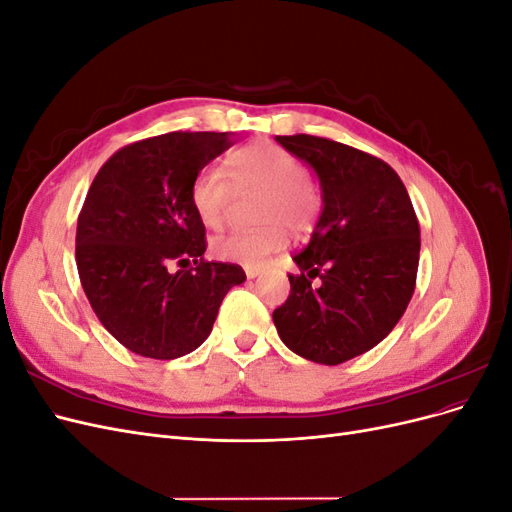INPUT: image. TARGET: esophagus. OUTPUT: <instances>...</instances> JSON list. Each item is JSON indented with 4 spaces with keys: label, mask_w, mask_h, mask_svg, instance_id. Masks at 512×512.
Listing matches in <instances>:
<instances>
[{
    "label": "esophagus",
    "mask_w": 512,
    "mask_h": 512,
    "mask_svg": "<svg viewBox=\"0 0 512 512\" xmlns=\"http://www.w3.org/2000/svg\"><path fill=\"white\" fill-rule=\"evenodd\" d=\"M258 271H260L258 267H252V265H247V267H245V275H247V280H254V277L258 275Z\"/></svg>",
    "instance_id": "34e87169"
}]
</instances>
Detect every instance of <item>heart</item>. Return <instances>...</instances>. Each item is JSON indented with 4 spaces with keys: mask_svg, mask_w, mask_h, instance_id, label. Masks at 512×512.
<instances>
[{
    "mask_svg": "<svg viewBox=\"0 0 512 512\" xmlns=\"http://www.w3.org/2000/svg\"><path fill=\"white\" fill-rule=\"evenodd\" d=\"M262 192L256 205L258 228L235 230L211 241L213 256L239 265H262L286 245V229L301 237L314 228L322 194L303 160L282 145L260 141L230 153L220 168L198 170L190 200L200 222L222 228L237 194Z\"/></svg>",
    "mask_w": 512,
    "mask_h": 512,
    "instance_id": "obj_1",
    "label": "heart"
}]
</instances>
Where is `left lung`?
Here are the masks:
<instances>
[{"label":"left lung","mask_w":512,"mask_h":512,"mask_svg":"<svg viewBox=\"0 0 512 512\" xmlns=\"http://www.w3.org/2000/svg\"><path fill=\"white\" fill-rule=\"evenodd\" d=\"M277 143L316 170L324 207L312 241L294 254L301 273L288 275L290 294L273 322L292 352L339 365L378 346L404 316L421 228L404 181L384 160L309 134Z\"/></svg>","instance_id":"left-lung-1"}]
</instances>
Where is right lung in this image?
<instances>
[{
    "instance_id": "add662e5",
    "label": "right lung",
    "mask_w": 512,
    "mask_h": 512,
    "mask_svg": "<svg viewBox=\"0 0 512 512\" xmlns=\"http://www.w3.org/2000/svg\"><path fill=\"white\" fill-rule=\"evenodd\" d=\"M232 143L228 132L143 138L115 151L87 192L76 224L81 286L104 329L147 359L196 350L226 292L245 280L239 265L205 260V224L190 200L198 170Z\"/></svg>"
}]
</instances>
